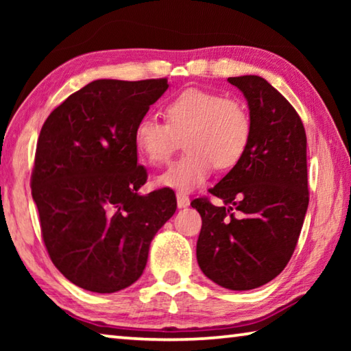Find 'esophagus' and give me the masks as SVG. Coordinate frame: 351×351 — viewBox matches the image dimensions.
Here are the masks:
<instances>
[{
	"label": "esophagus",
	"mask_w": 351,
	"mask_h": 351,
	"mask_svg": "<svg viewBox=\"0 0 351 351\" xmlns=\"http://www.w3.org/2000/svg\"><path fill=\"white\" fill-rule=\"evenodd\" d=\"M176 201H178V207H180V209H182V207H187L190 204L189 197L182 192H176Z\"/></svg>",
	"instance_id": "esophagus-1"
}]
</instances>
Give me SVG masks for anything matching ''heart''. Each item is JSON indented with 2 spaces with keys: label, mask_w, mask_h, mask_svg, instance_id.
<instances>
[{
  "label": "heart",
  "mask_w": 351,
  "mask_h": 351,
  "mask_svg": "<svg viewBox=\"0 0 351 351\" xmlns=\"http://www.w3.org/2000/svg\"><path fill=\"white\" fill-rule=\"evenodd\" d=\"M165 122L145 116L136 123L134 144L148 162L161 165L173 156L184 139L187 152L158 176L161 186L192 190L215 165L235 167L252 136L247 106L237 97L206 90H186L164 106Z\"/></svg>",
  "instance_id": "1"
}]
</instances>
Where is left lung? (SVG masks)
<instances>
[{"label":"left lung","mask_w":351,"mask_h":351,"mask_svg":"<svg viewBox=\"0 0 351 351\" xmlns=\"http://www.w3.org/2000/svg\"><path fill=\"white\" fill-rule=\"evenodd\" d=\"M243 91L252 136L241 161L190 206L203 219L197 260L212 282L228 289L258 288L288 265L310 201L306 134L294 106L258 75L229 77ZM241 212L235 217L233 210Z\"/></svg>","instance_id":"left-lung-1"}]
</instances>
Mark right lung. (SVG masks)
Returning <instances> with one entry per match:
<instances>
[{"instance_id": "add662e5", "label": "right lung", "mask_w": 351, "mask_h": 351, "mask_svg": "<svg viewBox=\"0 0 351 351\" xmlns=\"http://www.w3.org/2000/svg\"><path fill=\"white\" fill-rule=\"evenodd\" d=\"M167 88V79L94 80L41 127L31 176L41 237L56 268L83 289L116 293L138 280L176 210L169 187L138 193L148 175L134 128Z\"/></svg>"}]
</instances>
